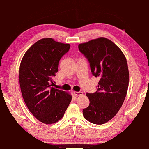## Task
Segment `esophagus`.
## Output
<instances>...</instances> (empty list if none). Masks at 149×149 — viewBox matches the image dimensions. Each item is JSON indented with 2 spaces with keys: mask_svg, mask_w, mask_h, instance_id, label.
I'll list each match as a JSON object with an SVG mask.
<instances>
[{
  "mask_svg": "<svg viewBox=\"0 0 149 149\" xmlns=\"http://www.w3.org/2000/svg\"><path fill=\"white\" fill-rule=\"evenodd\" d=\"M74 94L75 96H81L83 95V93L81 91H79V92H77V91H74Z\"/></svg>",
  "mask_w": 149,
  "mask_h": 149,
  "instance_id": "obj_1",
  "label": "esophagus"
}]
</instances>
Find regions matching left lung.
<instances>
[{"instance_id": "1", "label": "left lung", "mask_w": 149, "mask_h": 149, "mask_svg": "<svg viewBox=\"0 0 149 149\" xmlns=\"http://www.w3.org/2000/svg\"><path fill=\"white\" fill-rule=\"evenodd\" d=\"M78 49L89 62L93 75L100 78L96 91L86 94L90 103L83 115L89 122L102 125L117 114L125 100L129 80L126 58L104 37L79 44Z\"/></svg>"}]
</instances>
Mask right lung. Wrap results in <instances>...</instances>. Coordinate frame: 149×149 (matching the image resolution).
<instances>
[{
    "mask_svg": "<svg viewBox=\"0 0 149 149\" xmlns=\"http://www.w3.org/2000/svg\"><path fill=\"white\" fill-rule=\"evenodd\" d=\"M70 46L42 38L26 51L20 63L19 82L24 102L33 116L45 124L62 119L71 102V95L53 87L60 60Z\"/></svg>",
    "mask_w": 149,
    "mask_h": 149,
    "instance_id": "right-lung-1",
    "label": "right lung"
}]
</instances>
